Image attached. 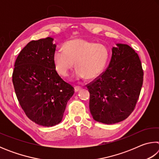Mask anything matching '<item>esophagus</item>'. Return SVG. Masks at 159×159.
<instances>
[{
  "label": "esophagus",
  "instance_id": "34e87169",
  "mask_svg": "<svg viewBox=\"0 0 159 159\" xmlns=\"http://www.w3.org/2000/svg\"><path fill=\"white\" fill-rule=\"evenodd\" d=\"M81 87L80 86H79V85H75V91L76 92H78V91H79L80 89H81Z\"/></svg>",
  "mask_w": 159,
  "mask_h": 159
}]
</instances>
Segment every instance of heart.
<instances>
[{
	"mask_svg": "<svg viewBox=\"0 0 159 159\" xmlns=\"http://www.w3.org/2000/svg\"><path fill=\"white\" fill-rule=\"evenodd\" d=\"M109 50L105 45L76 39L67 41L63 49H58L52 56L56 71L62 76H69L70 70L76 67V79H93L99 76L108 62Z\"/></svg>",
	"mask_w": 159,
	"mask_h": 159,
	"instance_id": "b5f03b06",
	"label": "heart"
}]
</instances>
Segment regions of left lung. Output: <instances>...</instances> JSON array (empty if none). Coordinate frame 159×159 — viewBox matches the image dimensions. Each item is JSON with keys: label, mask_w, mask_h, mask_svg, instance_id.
Returning <instances> with one entry per match:
<instances>
[{"label": "left lung", "mask_w": 159, "mask_h": 159, "mask_svg": "<svg viewBox=\"0 0 159 159\" xmlns=\"http://www.w3.org/2000/svg\"><path fill=\"white\" fill-rule=\"evenodd\" d=\"M112 48L109 66L86 85L94 120L114 124L127 118L135 108L144 72L138 53L126 44Z\"/></svg>", "instance_id": "8db88e82"}]
</instances>
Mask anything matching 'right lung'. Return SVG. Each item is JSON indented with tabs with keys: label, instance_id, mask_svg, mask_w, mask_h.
<instances>
[{
	"label": "right lung",
	"instance_id": "add662e5",
	"mask_svg": "<svg viewBox=\"0 0 159 159\" xmlns=\"http://www.w3.org/2000/svg\"><path fill=\"white\" fill-rule=\"evenodd\" d=\"M53 39L31 41L15 63L12 83L21 109L29 119L50 127L62 119L74 88L61 79L54 66Z\"/></svg>",
	"mask_w": 159,
	"mask_h": 159
}]
</instances>
